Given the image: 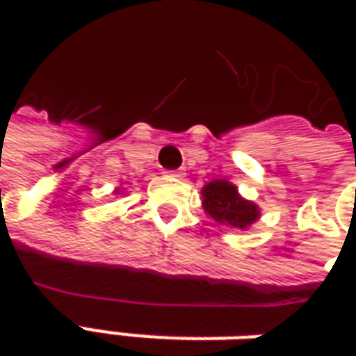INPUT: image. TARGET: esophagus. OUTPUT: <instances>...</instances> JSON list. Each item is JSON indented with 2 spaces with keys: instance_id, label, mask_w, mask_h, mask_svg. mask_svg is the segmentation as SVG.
<instances>
[{
  "instance_id": "esophagus-1",
  "label": "esophagus",
  "mask_w": 356,
  "mask_h": 356,
  "mask_svg": "<svg viewBox=\"0 0 356 356\" xmlns=\"http://www.w3.org/2000/svg\"><path fill=\"white\" fill-rule=\"evenodd\" d=\"M168 177L181 179V177H183V171H168Z\"/></svg>"
}]
</instances>
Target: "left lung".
Wrapping results in <instances>:
<instances>
[{
	"mask_svg": "<svg viewBox=\"0 0 356 356\" xmlns=\"http://www.w3.org/2000/svg\"><path fill=\"white\" fill-rule=\"evenodd\" d=\"M202 206L213 221L232 229L246 231L259 219V206L242 198L238 188L225 179L209 181L208 185H204Z\"/></svg>",
	"mask_w": 356,
	"mask_h": 356,
	"instance_id": "8db88e82",
	"label": "left lung"
}]
</instances>
